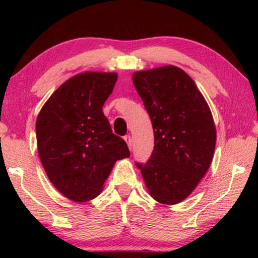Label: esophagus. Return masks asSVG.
<instances>
[{"label": "esophagus", "mask_w": 258, "mask_h": 258, "mask_svg": "<svg viewBox=\"0 0 258 258\" xmlns=\"http://www.w3.org/2000/svg\"><path fill=\"white\" fill-rule=\"evenodd\" d=\"M124 140L126 141V143H127V146H128V148L131 149V148H132V138H131V135H125L124 137Z\"/></svg>", "instance_id": "esophagus-1"}]
</instances>
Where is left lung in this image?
Wrapping results in <instances>:
<instances>
[{
    "label": "left lung",
    "instance_id": "left-lung-1",
    "mask_svg": "<svg viewBox=\"0 0 258 258\" xmlns=\"http://www.w3.org/2000/svg\"><path fill=\"white\" fill-rule=\"evenodd\" d=\"M133 84L155 137L149 160L137 166L152 198L165 205L178 204L211 166L216 143L211 109L194 80L175 66L134 73Z\"/></svg>",
    "mask_w": 258,
    "mask_h": 258
}]
</instances>
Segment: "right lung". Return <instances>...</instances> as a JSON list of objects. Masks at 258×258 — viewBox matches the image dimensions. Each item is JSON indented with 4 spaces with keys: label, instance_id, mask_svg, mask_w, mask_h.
Segmentation results:
<instances>
[{
    "label": "right lung",
    "instance_id": "add662e5",
    "mask_svg": "<svg viewBox=\"0 0 258 258\" xmlns=\"http://www.w3.org/2000/svg\"><path fill=\"white\" fill-rule=\"evenodd\" d=\"M116 73H82L51 95L36 120L37 149L52 184L64 197L84 203L100 195L117 160L130 157L112 133L102 106Z\"/></svg>",
    "mask_w": 258,
    "mask_h": 258
}]
</instances>
